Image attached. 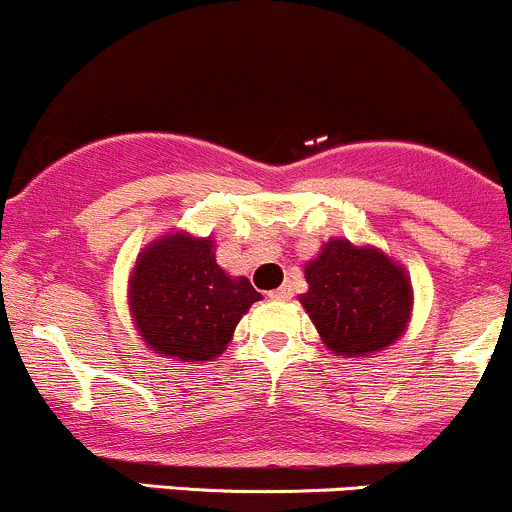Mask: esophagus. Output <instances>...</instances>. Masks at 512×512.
I'll return each mask as SVG.
<instances>
[{"label":"esophagus","instance_id":"34e87169","mask_svg":"<svg viewBox=\"0 0 512 512\" xmlns=\"http://www.w3.org/2000/svg\"><path fill=\"white\" fill-rule=\"evenodd\" d=\"M271 299H279V301H289L291 296H294V289H291L289 284H284V286H279V289H274L271 291Z\"/></svg>","mask_w":512,"mask_h":512}]
</instances>
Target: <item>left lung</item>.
<instances>
[{
    "mask_svg": "<svg viewBox=\"0 0 512 512\" xmlns=\"http://www.w3.org/2000/svg\"><path fill=\"white\" fill-rule=\"evenodd\" d=\"M304 279L309 289L299 301L332 354L372 357L410 326L412 279L382 248L329 238L306 261Z\"/></svg>",
    "mask_w": 512,
    "mask_h": 512,
    "instance_id": "1",
    "label": "left lung"
}]
</instances>
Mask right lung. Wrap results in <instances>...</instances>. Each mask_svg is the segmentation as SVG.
I'll return each mask as SVG.
<instances>
[{"label":"right lung","mask_w":512,"mask_h":512,"mask_svg":"<svg viewBox=\"0 0 512 512\" xmlns=\"http://www.w3.org/2000/svg\"><path fill=\"white\" fill-rule=\"evenodd\" d=\"M261 294L216 264V238L168 231L138 253L128 309L150 352L170 362H213Z\"/></svg>","instance_id":"obj_1"}]
</instances>
